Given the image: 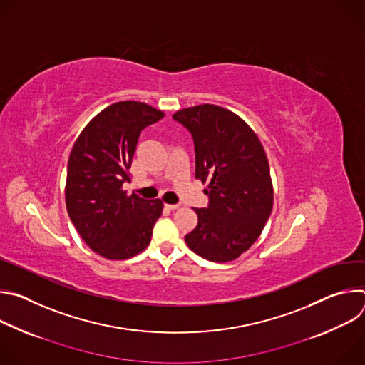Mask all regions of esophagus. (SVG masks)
I'll return each instance as SVG.
<instances>
[{
  "label": "esophagus",
  "instance_id": "esophagus-1",
  "mask_svg": "<svg viewBox=\"0 0 365 365\" xmlns=\"http://www.w3.org/2000/svg\"><path fill=\"white\" fill-rule=\"evenodd\" d=\"M180 205L179 203H175V205H170V203H165V207H168V210H170V211H175V210H178Z\"/></svg>",
  "mask_w": 365,
  "mask_h": 365
}]
</instances>
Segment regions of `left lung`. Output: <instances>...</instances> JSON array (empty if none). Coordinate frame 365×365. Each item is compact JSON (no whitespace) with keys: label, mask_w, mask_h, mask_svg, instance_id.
Instances as JSON below:
<instances>
[{"label":"left lung","mask_w":365,"mask_h":365,"mask_svg":"<svg viewBox=\"0 0 365 365\" xmlns=\"http://www.w3.org/2000/svg\"><path fill=\"white\" fill-rule=\"evenodd\" d=\"M173 118L192 134L195 176L207 183L210 203L185 235L205 259L227 263L245 252L262 234L273 207V183L266 151L250 125L230 110L203 103Z\"/></svg>","instance_id":"left-lung-1"}]
</instances>
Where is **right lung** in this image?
Listing matches in <instances>:
<instances>
[{
  "label": "right lung",
  "instance_id": "add662e5",
  "mask_svg": "<svg viewBox=\"0 0 365 365\" xmlns=\"http://www.w3.org/2000/svg\"><path fill=\"white\" fill-rule=\"evenodd\" d=\"M165 117L144 102L121 101L93 117L76 138L68 163L66 207L86 245L108 259L141 252L162 215L160 199L123 189L140 133Z\"/></svg>",
  "mask_w": 365,
  "mask_h": 365
}]
</instances>
